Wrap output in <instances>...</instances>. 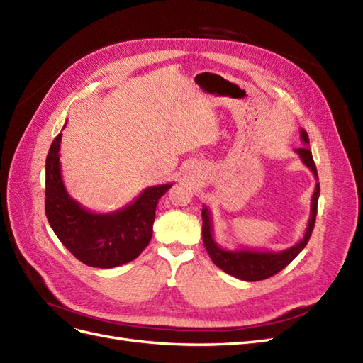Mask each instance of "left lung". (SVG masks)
<instances>
[{"mask_svg":"<svg viewBox=\"0 0 363 363\" xmlns=\"http://www.w3.org/2000/svg\"><path fill=\"white\" fill-rule=\"evenodd\" d=\"M300 138L303 140L304 147L296 148L295 152L300 156L303 163L309 168L315 179L318 180V172L315 162L312 157V151L309 148V136H307L306 130H300ZM318 196H320V183H316L315 191L311 201V218L307 223L306 232L303 239L298 244H295L291 248L283 251H259V250H225L219 247L213 239V223L212 215L208 208L203 206V244L211 256L212 262L218 268H221L224 272L230 274L236 279L245 280V281H259L272 277L274 274L280 272L283 268H286L289 263L300 255V251L307 245L313 232L315 219H316V207H318Z\"/></svg>","mask_w":363,"mask_h":363,"instance_id":"1","label":"left lung"}]
</instances>
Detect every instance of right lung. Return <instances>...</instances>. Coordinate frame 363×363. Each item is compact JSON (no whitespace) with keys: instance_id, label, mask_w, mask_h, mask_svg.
<instances>
[{"instance_id":"1","label":"right lung","mask_w":363,"mask_h":363,"mask_svg":"<svg viewBox=\"0 0 363 363\" xmlns=\"http://www.w3.org/2000/svg\"><path fill=\"white\" fill-rule=\"evenodd\" d=\"M60 142L62 133L52 140L45 164V213L52 232L87 267L115 268L135 260L150 244L157 203L172 184L150 186L116 212H91L65 188Z\"/></svg>"}]
</instances>
